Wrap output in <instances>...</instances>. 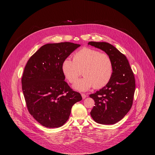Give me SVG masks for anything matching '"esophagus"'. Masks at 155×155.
Wrapping results in <instances>:
<instances>
[{
	"instance_id": "34e87169",
	"label": "esophagus",
	"mask_w": 155,
	"mask_h": 155,
	"mask_svg": "<svg viewBox=\"0 0 155 155\" xmlns=\"http://www.w3.org/2000/svg\"><path fill=\"white\" fill-rule=\"evenodd\" d=\"M81 95V96H82V98H83V99H85L86 97H87V96L86 94H83V93H82Z\"/></svg>"
}]
</instances>
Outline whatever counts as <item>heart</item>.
I'll return each instance as SVG.
<instances>
[{
    "label": "heart",
    "instance_id": "obj_1",
    "mask_svg": "<svg viewBox=\"0 0 155 155\" xmlns=\"http://www.w3.org/2000/svg\"><path fill=\"white\" fill-rule=\"evenodd\" d=\"M62 72L70 83H75L82 74L83 78L73 86L75 90L86 91L94 86L101 88L112 78L114 65L110 57L99 51L83 48L74 54L73 60L68 58L62 63Z\"/></svg>",
    "mask_w": 155,
    "mask_h": 155
}]
</instances>
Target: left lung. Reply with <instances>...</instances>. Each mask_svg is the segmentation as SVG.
Returning <instances> with one entry per match:
<instances>
[{
    "label": "left lung",
    "instance_id": "obj_1",
    "mask_svg": "<svg viewBox=\"0 0 155 155\" xmlns=\"http://www.w3.org/2000/svg\"><path fill=\"white\" fill-rule=\"evenodd\" d=\"M87 44L105 52L114 65L109 82L99 91L90 95L95 102L91 116L99 124H115L124 118L132 107L136 87L134 74L126 57L111 44L96 41Z\"/></svg>",
    "mask_w": 155,
    "mask_h": 155
}]
</instances>
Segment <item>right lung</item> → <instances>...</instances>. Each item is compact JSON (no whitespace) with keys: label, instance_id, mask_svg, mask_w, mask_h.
<instances>
[{"label":"right lung","instance_id":"1","mask_svg":"<svg viewBox=\"0 0 155 155\" xmlns=\"http://www.w3.org/2000/svg\"><path fill=\"white\" fill-rule=\"evenodd\" d=\"M80 44L48 43L28 60L21 80L22 89L30 114L42 126L59 127L67 121L72 106L81 101L65 80L61 65Z\"/></svg>","mask_w":155,"mask_h":155}]
</instances>
